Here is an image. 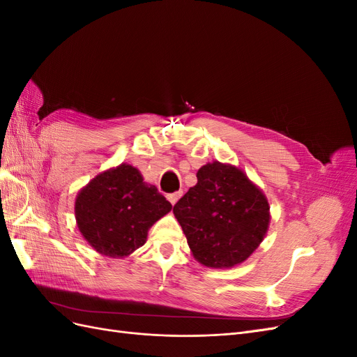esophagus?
I'll return each mask as SVG.
<instances>
[{"label":"esophagus","instance_id":"34e87169","mask_svg":"<svg viewBox=\"0 0 357 357\" xmlns=\"http://www.w3.org/2000/svg\"><path fill=\"white\" fill-rule=\"evenodd\" d=\"M181 197V192H174V193H168L167 195V198H168V201L174 205L177 201H178V198Z\"/></svg>","mask_w":357,"mask_h":357}]
</instances>
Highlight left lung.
<instances>
[{"label":"left lung","instance_id":"8db88e82","mask_svg":"<svg viewBox=\"0 0 357 357\" xmlns=\"http://www.w3.org/2000/svg\"><path fill=\"white\" fill-rule=\"evenodd\" d=\"M172 208L193 257L208 268H231L250 256L269 226V204L244 171L214 160Z\"/></svg>","mask_w":357,"mask_h":357}]
</instances>
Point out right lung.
<instances>
[{
	"label": "right lung",
	"mask_w": 357,
	"mask_h": 357,
	"mask_svg": "<svg viewBox=\"0 0 357 357\" xmlns=\"http://www.w3.org/2000/svg\"><path fill=\"white\" fill-rule=\"evenodd\" d=\"M171 208L142 172L121 164L101 172L77 193L74 213L83 238L96 252L123 257L146 243L152 225Z\"/></svg>",
	"instance_id": "right-lung-1"
}]
</instances>
